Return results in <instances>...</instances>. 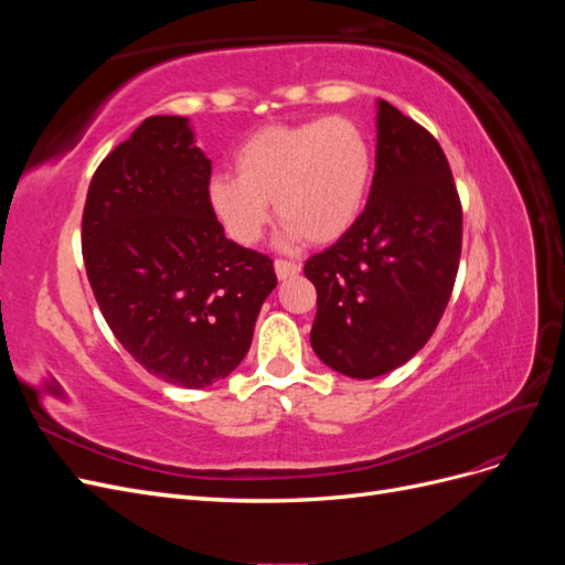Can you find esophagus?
I'll use <instances>...</instances> for the list:
<instances>
[{
	"instance_id": "esophagus-1",
	"label": "esophagus",
	"mask_w": 565,
	"mask_h": 565,
	"mask_svg": "<svg viewBox=\"0 0 565 565\" xmlns=\"http://www.w3.org/2000/svg\"><path fill=\"white\" fill-rule=\"evenodd\" d=\"M276 276H278V280H287V278H295V276H299V270H301V266L299 264H295V262H285V259H276Z\"/></svg>"
}]
</instances>
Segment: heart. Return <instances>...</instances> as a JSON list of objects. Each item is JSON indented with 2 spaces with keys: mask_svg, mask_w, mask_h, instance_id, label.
Listing matches in <instances>:
<instances>
[{
  "mask_svg": "<svg viewBox=\"0 0 565 565\" xmlns=\"http://www.w3.org/2000/svg\"><path fill=\"white\" fill-rule=\"evenodd\" d=\"M235 174L207 181V207L237 245L259 243L270 200L282 218L278 243H337L361 218L374 174L367 134L349 117L268 125L233 152Z\"/></svg>",
  "mask_w": 565,
  "mask_h": 565,
  "instance_id": "obj_1",
  "label": "heart"
}]
</instances>
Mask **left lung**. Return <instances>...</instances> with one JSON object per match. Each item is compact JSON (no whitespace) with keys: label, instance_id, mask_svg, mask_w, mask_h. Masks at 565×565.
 I'll use <instances>...</instances> for the list:
<instances>
[{"label":"left lung","instance_id":"obj_1","mask_svg":"<svg viewBox=\"0 0 565 565\" xmlns=\"http://www.w3.org/2000/svg\"><path fill=\"white\" fill-rule=\"evenodd\" d=\"M461 252V204L434 136L377 100L370 198L353 228L303 266L316 285L311 347L353 380L413 358L446 311Z\"/></svg>","mask_w":565,"mask_h":565}]
</instances>
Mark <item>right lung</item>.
<instances>
[{"instance_id": "obj_1", "label": "right lung", "mask_w": 565, "mask_h": 565, "mask_svg": "<svg viewBox=\"0 0 565 565\" xmlns=\"http://www.w3.org/2000/svg\"><path fill=\"white\" fill-rule=\"evenodd\" d=\"M212 162L188 117L152 115L98 164L82 256L98 309L158 380L204 388L243 363L278 278L207 207Z\"/></svg>"}]
</instances>
